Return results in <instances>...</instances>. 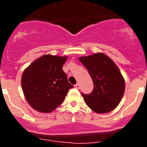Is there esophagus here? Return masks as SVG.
I'll list each match as a JSON object with an SVG mask.
<instances>
[{
	"instance_id": "obj_1",
	"label": "esophagus",
	"mask_w": 147,
	"mask_h": 147,
	"mask_svg": "<svg viewBox=\"0 0 147 147\" xmlns=\"http://www.w3.org/2000/svg\"><path fill=\"white\" fill-rule=\"evenodd\" d=\"M75 87L77 89H79V88H80V85H79V84H77L75 85Z\"/></svg>"
}]
</instances>
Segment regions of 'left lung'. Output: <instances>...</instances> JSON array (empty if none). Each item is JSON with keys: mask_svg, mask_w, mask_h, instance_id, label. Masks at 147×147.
Here are the masks:
<instances>
[{"mask_svg": "<svg viewBox=\"0 0 147 147\" xmlns=\"http://www.w3.org/2000/svg\"><path fill=\"white\" fill-rule=\"evenodd\" d=\"M90 74L94 84L92 92L82 93L86 104L97 113L113 111L122 100L125 82L117 66L103 53L79 58Z\"/></svg>", "mask_w": 147, "mask_h": 147, "instance_id": "8db88e82", "label": "left lung"}]
</instances>
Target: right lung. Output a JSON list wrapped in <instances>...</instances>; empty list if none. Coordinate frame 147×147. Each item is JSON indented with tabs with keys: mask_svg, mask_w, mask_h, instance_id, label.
<instances>
[{
	"mask_svg": "<svg viewBox=\"0 0 147 147\" xmlns=\"http://www.w3.org/2000/svg\"><path fill=\"white\" fill-rule=\"evenodd\" d=\"M67 57L46 55L32 63L23 72L21 86L25 99L34 109L50 113L63 102L73 88L62 67Z\"/></svg>",
	"mask_w": 147,
	"mask_h": 147,
	"instance_id": "right-lung-1",
	"label": "right lung"
}]
</instances>
